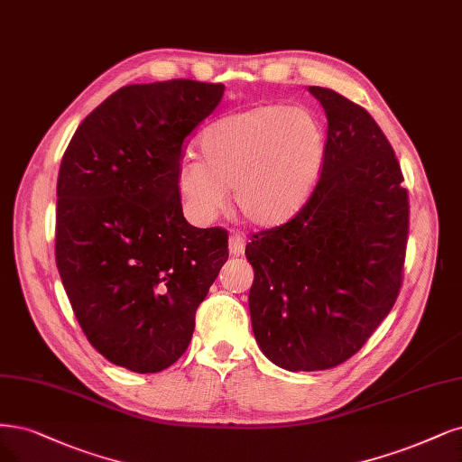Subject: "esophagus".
I'll use <instances>...</instances> for the list:
<instances>
[{
  "label": "esophagus",
  "mask_w": 462,
  "mask_h": 462,
  "mask_svg": "<svg viewBox=\"0 0 462 462\" xmlns=\"http://www.w3.org/2000/svg\"><path fill=\"white\" fill-rule=\"evenodd\" d=\"M245 236L241 233H233L229 236V252L233 256H241V254H245Z\"/></svg>",
  "instance_id": "esophagus-1"
}]
</instances>
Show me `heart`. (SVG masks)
<instances>
[{
	"label": "heart",
	"instance_id": "b5f03b06",
	"mask_svg": "<svg viewBox=\"0 0 462 462\" xmlns=\"http://www.w3.org/2000/svg\"><path fill=\"white\" fill-rule=\"evenodd\" d=\"M199 147L202 161L185 158L176 178L187 216L210 224L235 189L248 224L277 227L301 210L319 183L327 134L308 108L262 105L210 124Z\"/></svg>",
	"mask_w": 462,
	"mask_h": 462
}]
</instances>
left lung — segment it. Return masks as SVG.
<instances>
[{"mask_svg":"<svg viewBox=\"0 0 462 462\" xmlns=\"http://www.w3.org/2000/svg\"><path fill=\"white\" fill-rule=\"evenodd\" d=\"M327 115L319 183L286 224L254 235L248 294L262 352L286 371L357 354L402 289L409 200L390 141L363 106L311 86Z\"/></svg>","mask_w":462,"mask_h":462,"instance_id":"1","label":"left lung"}]
</instances>
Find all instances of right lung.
Wrapping results in <instances>:
<instances>
[{
	"mask_svg": "<svg viewBox=\"0 0 462 462\" xmlns=\"http://www.w3.org/2000/svg\"><path fill=\"white\" fill-rule=\"evenodd\" d=\"M224 84L124 86L78 125L57 180L55 260L89 344L134 373L168 369L227 262V231L183 217L178 168L187 135Z\"/></svg>",
	"mask_w": 462,
	"mask_h": 462,
	"instance_id": "right-lung-1",
	"label": "right lung"
}]
</instances>
